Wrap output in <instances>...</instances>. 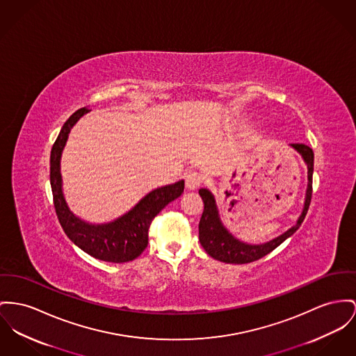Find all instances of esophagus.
Segmentation results:
<instances>
[{"mask_svg": "<svg viewBox=\"0 0 356 356\" xmlns=\"http://www.w3.org/2000/svg\"><path fill=\"white\" fill-rule=\"evenodd\" d=\"M201 184H202L201 174H198L195 171H191V172L186 174V177H185V186H186V189L195 190Z\"/></svg>", "mask_w": 356, "mask_h": 356, "instance_id": "obj_1", "label": "esophagus"}]
</instances>
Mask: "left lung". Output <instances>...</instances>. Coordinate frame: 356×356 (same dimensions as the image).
<instances>
[{
  "label": "left lung",
  "mask_w": 356,
  "mask_h": 356,
  "mask_svg": "<svg viewBox=\"0 0 356 356\" xmlns=\"http://www.w3.org/2000/svg\"><path fill=\"white\" fill-rule=\"evenodd\" d=\"M290 147L301 155L308 168V188L305 194L304 208L297 222L291 228H289L284 234L267 243H263V244L244 243L234 236L224 227L220 218L213 194L208 189H200L198 193L204 201V212L198 224V234H200V243L204 247V250L209 254V257H212L216 261L234 263V264L258 261L264 255L270 254L273 250H275L287 237L291 236L301 227L305 216L308 213L309 204L312 200V177H313L314 155L312 148L305 144L294 143V144H290Z\"/></svg>",
  "instance_id": "1"
}]
</instances>
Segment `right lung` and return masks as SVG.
<instances>
[{
    "mask_svg": "<svg viewBox=\"0 0 356 356\" xmlns=\"http://www.w3.org/2000/svg\"><path fill=\"white\" fill-rule=\"evenodd\" d=\"M88 112H90L88 108H82L72 113L63 124L51 149L49 182L55 211L65 234L76 247L90 257L112 263L134 261L147 247L148 228L152 220L166 205L184 193L185 181L181 179L175 184L149 191L131 211L109 222L92 224L75 216L70 211L63 194L60 158L72 127Z\"/></svg>",
    "mask_w": 356,
    "mask_h": 356,
    "instance_id": "1",
    "label": "right lung"
}]
</instances>
